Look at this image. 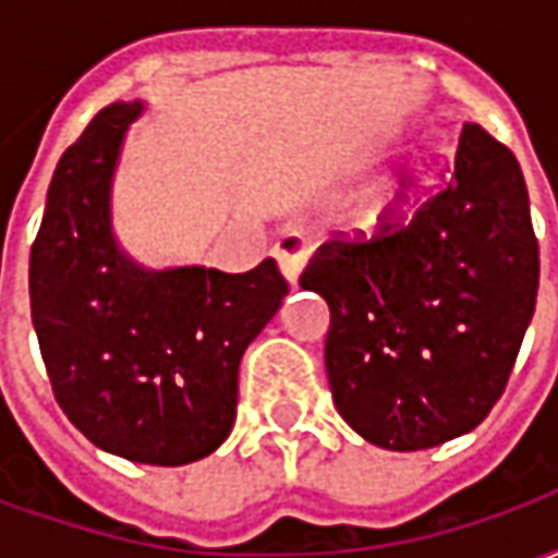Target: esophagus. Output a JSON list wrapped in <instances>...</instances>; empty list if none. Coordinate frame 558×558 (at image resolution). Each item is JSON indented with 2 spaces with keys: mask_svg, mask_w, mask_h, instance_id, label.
<instances>
[{
  "mask_svg": "<svg viewBox=\"0 0 558 558\" xmlns=\"http://www.w3.org/2000/svg\"><path fill=\"white\" fill-rule=\"evenodd\" d=\"M307 256H311V244L304 239V232L299 230H287L275 244V259H278L283 278L290 280L292 287L299 283V275H302Z\"/></svg>",
  "mask_w": 558,
  "mask_h": 558,
  "instance_id": "obj_1",
  "label": "esophagus"
}]
</instances>
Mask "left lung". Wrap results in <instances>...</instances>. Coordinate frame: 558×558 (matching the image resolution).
Listing matches in <instances>:
<instances>
[{
    "label": "left lung",
    "mask_w": 558,
    "mask_h": 558,
    "mask_svg": "<svg viewBox=\"0 0 558 558\" xmlns=\"http://www.w3.org/2000/svg\"><path fill=\"white\" fill-rule=\"evenodd\" d=\"M331 311L326 371L352 430L421 451L487 418L538 295L520 163L466 122L442 187L374 235L331 239L302 275Z\"/></svg>",
    "instance_id": "8db88e82"
}]
</instances>
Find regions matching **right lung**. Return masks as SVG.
<instances>
[{
	"label": "right lung",
	"instance_id": "add662e5",
	"mask_svg": "<svg viewBox=\"0 0 558 558\" xmlns=\"http://www.w3.org/2000/svg\"><path fill=\"white\" fill-rule=\"evenodd\" d=\"M143 110L104 107L59 160L29 256L32 326L59 407L92 445L184 466L230 436L239 364L287 280L275 259L244 275L148 268L119 244L113 179Z\"/></svg>",
	"mask_w": 558,
	"mask_h": 558
}]
</instances>
